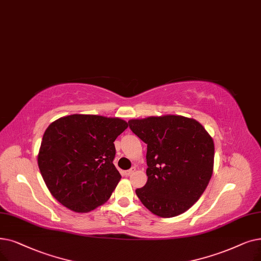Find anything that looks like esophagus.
<instances>
[{
	"label": "esophagus",
	"mask_w": 261,
	"mask_h": 261,
	"mask_svg": "<svg viewBox=\"0 0 261 261\" xmlns=\"http://www.w3.org/2000/svg\"><path fill=\"white\" fill-rule=\"evenodd\" d=\"M134 171H135V168H134V167H133V168H130V169H128V171L124 172V175H126V176H130L131 174H133V173H134Z\"/></svg>",
	"instance_id": "34e87169"
}]
</instances>
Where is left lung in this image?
Segmentation results:
<instances>
[{
  "label": "left lung",
  "mask_w": 261,
  "mask_h": 261,
  "mask_svg": "<svg viewBox=\"0 0 261 261\" xmlns=\"http://www.w3.org/2000/svg\"><path fill=\"white\" fill-rule=\"evenodd\" d=\"M147 144L146 185L135 190L143 205L161 218L190 209L206 190L213 172L214 144L201 124L180 115L128 121Z\"/></svg>",
  "instance_id": "left-lung-1"
}]
</instances>
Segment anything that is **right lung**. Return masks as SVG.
<instances>
[{
    "label": "right lung",
    "mask_w": 261,
    "mask_h": 261,
    "mask_svg": "<svg viewBox=\"0 0 261 261\" xmlns=\"http://www.w3.org/2000/svg\"><path fill=\"white\" fill-rule=\"evenodd\" d=\"M128 128L116 117L73 114L53 121L38 153L53 197L74 212H89L111 197L121 178L113 164L114 141Z\"/></svg>",
    "instance_id": "1"
}]
</instances>
